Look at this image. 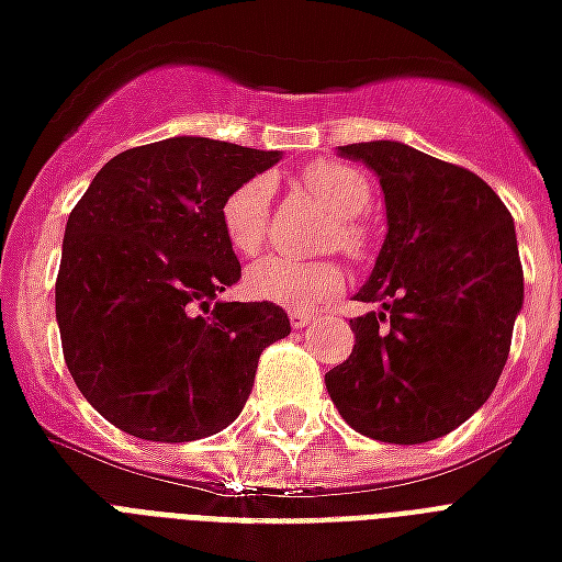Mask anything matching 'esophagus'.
Segmentation results:
<instances>
[{"mask_svg":"<svg viewBox=\"0 0 562 562\" xmlns=\"http://www.w3.org/2000/svg\"><path fill=\"white\" fill-rule=\"evenodd\" d=\"M289 318H292V327H297V330H301V327H310V324L318 318V313H301V310H297V313H292Z\"/></svg>","mask_w":562,"mask_h":562,"instance_id":"esophagus-1","label":"esophagus"}]
</instances>
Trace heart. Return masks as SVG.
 Instances as JSON below:
<instances>
[{
    "label": "heart",
    "instance_id": "obj_1",
    "mask_svg": "<svg viewBox=\"0 0 562 562\" xmlns=\"http://www.w3.org/2000/svg\"><path fill=\"white\" fill-rule=\"evenodd\" d=\"M301 187L334 214V228H330L334 244L339 240V247L348 252L363 247V226L357 223V217L372 199V181L363 169L339 164V160H315L301 172ZM270 196H273L270 178L256 176L235 187L220 207L228 247L238 256H252L265 244ZM342 270L334 261L265 256L256 265H249L244 273V289L249 297L285 306V310H313L318 303L336 297L342 292Z\"/></svg>",
    "mask_w": 562,
    "mask_h": 562
}]
</instances>
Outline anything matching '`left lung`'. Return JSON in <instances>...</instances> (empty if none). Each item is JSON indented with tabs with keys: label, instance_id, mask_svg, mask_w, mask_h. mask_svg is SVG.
I'll list each match as a JSON object with an SVG mask.
<instances>
[{
	"label": "left lung",
	"instance_id": "1",
	"mask_svg": "<svg viewBox=\"0 0 562 562\" xmlns=\"http://www.w3.org/2000/svg\"><path fill=\"white\" fill-rule=\"evenodd\" d=\"M381 181L386 235L355 294V351L324 384L366 438L450 435L497 386L525 303L513 214L480 176L396 139L339 145Z\"/></svg>",
	"mask_w": 562,
	"mask_h": 562
}]
</instances>
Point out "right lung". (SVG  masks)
<instances>
[{
	"label": "right lung",
	"mask_w": 562,
	"mask_h": 562,
	"mask_svg": "<svg viewBox=\"0 0 562 562\" xmlns=\"http://www.w3.org/2000/svg\"><path fill=\"white\" fill-rule=\"evenodd\" d=\"M280 157L169 136L115 154L70 211L56 280L65 363L133 438L184 443L232 426L261 351L292 334L282 306L220 301L240 280L220 207Z\"/></svg>",
	"instance_id": "right-lung-1"
}]
</instances>
